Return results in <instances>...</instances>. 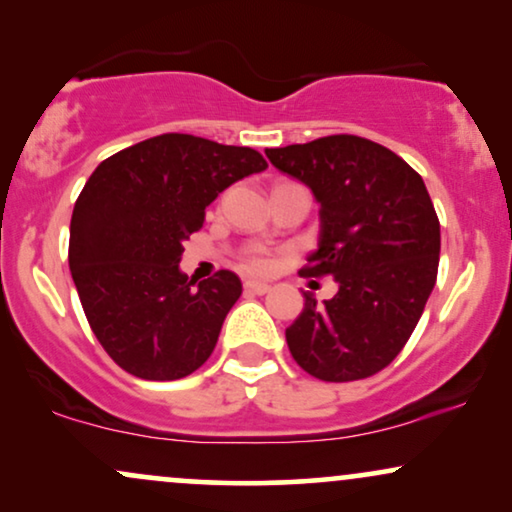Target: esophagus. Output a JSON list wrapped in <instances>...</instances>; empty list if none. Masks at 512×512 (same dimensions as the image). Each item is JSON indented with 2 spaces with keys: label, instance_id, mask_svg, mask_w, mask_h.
I'll list each match as a JSON object with an SVG mask.
<instances>
[{
  "label": "esophagus",
  "instance_id": "obj_1",
  "mask_svg": "<svg viewBox=\"0 0 512 512\" xmlns=\"http://www.w3.org/2000/svg\"><path fill=\"white\" fill-rule=\"evenodd\" d=\"M245 291L262 296V293L269 291V284H264V281H245Z\"/></svg>",
  "mask_w": 512,
  "mask_h": 512
}]
</instances>
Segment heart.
Wrapping results in <instances>:
<instances>
[{"label":"heart","mask_w":512,"mask_h":512,"mask_svg":"<svg viewBox=\"0 0 512 512\" xmlns=\"http://www.w3.org/2000/svg\"><path fill=\"white\" fill-rule=\"evenodd\" d=\"M243 264H245V269H250V272L264 274V272H269V269H272V255H269L267 250L255 248V250H250L248 255H245Z\"/></svg>","instance_id":"b5f03b06"}]
</instances>
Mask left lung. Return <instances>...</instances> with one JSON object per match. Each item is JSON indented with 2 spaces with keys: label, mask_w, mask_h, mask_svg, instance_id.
I'll use <instances>...</instances> for the list:
<instances>
[{
  "label": "left lung",
  "mask_w": 512,
  "mask_h": 512,
  "mask_svg": "<svg viewBox=\"0 0 512 512\" xmlns=\"http://www.w3.org/2000/svg\"><path fill=\"white\" fill-rule=\"evenodd\" d=\"M320 204L317 250L303 274H330L337 293L286 327L305 373L349 383L383 370L414 332L436 286L440 223L421 175L385 146L354 134L264 151Z\"/></svg>",
  "instance_id": "1"
}]
</instances>
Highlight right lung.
Here are the masks:
<instances>
[{"mask_svg": "<svg viewBox=\"0 0 512 512\" xmlns=\"http://www.w3.org/2000/svg\"><path fill=\"white\" fill-rule=\"evenodd\" d=\"M248 146L161 134L105 158L69 226V269L88 325L110 358L144 380H180L211 356L238 274L187 279L182 243L233 182L262 173Z\"/></svg>", "mask_w": 512, "mask_h": 512, "instance_id": "obj_1", "label": "right lung"}]
</instances>
